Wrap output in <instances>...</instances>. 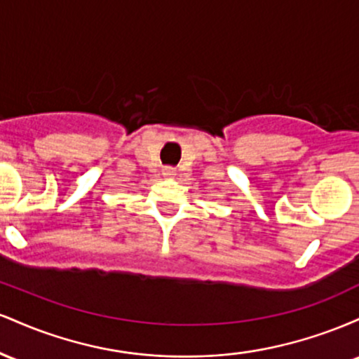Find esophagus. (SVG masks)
<instances>
[{
    "mask_svg": "<svg viewBox=\"0 0 359 359\" xmlns=\"http://www.w3.org/2000/svg\"><path fill=\"white\" fill-rule=\"evenodd\" d=\"M163 175L165 177H174L175 175V168L174 167H163Z\"/></svg>",
    "mask_w": 359,
    "mask_h": 359,
    "instance_id": "34e87169",
    "label": "esophagus"
}]
</instances>
